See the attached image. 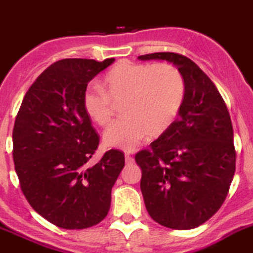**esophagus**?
<instances>
[{
	"label": "esophagus",
	"instance_id": "esophagus-1",
	"mask_svg": "<svg viewBox=\"0 0 253 253\" xmlns=\"http://www.w3.org/2000/svg\"><path fill=\"white\" fill-rule=\"evenodd\" d=\"M125 161H126V165H132L133 164V157L129 153H126L125 155Z\"/></svg>",
	"mask_w": 253,
	"mask_h": 253
}]
</instances>
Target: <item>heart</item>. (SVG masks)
<instances>
[{
  "instance_id": "b5f03b06",
  "label": "heart",
  "mask_w": 253,
  "mask_h": 253,
  "mask_svg": "<svg viewBox=\"0 0 253 253\" xmlns=\"http://www.w3.org/2000/svg\"><path fill=\"white\" fill-rule=\"evenodd\" d=\"M105 81L107 92L96 84L84 89L82 106L91 121L105 127L112 119L113 102L124 100V117L103 134L108 147L129 152L148 134H165L176 122L185 101V80L167 63L121 62L106 75Z\"/></svg>"
}]
</instances>
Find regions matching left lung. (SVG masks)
<instances>
[{"label": "left lung", "instance_id": "8db88e82", "mask_svg": "<svg viewBox=\"0 0 253 253\" xmlns=\"http://www.w3.org/2000/svg\"><path fill=\"white\" fill-rule=\"evenodd\" d=\"M138 60L173 63L185 80L178 119L134 160L151 218L172 230H191L218 211L230 190L236 169L230 113L213 82L186 56L156 52Z\"/></svg>", "mask_w": 253, "mask_h": 253}]
</instances>
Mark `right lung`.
Segmentation results:
<instances>
[{
	"label": "right lung",
	"mask_w": 253,
	"mask_h": 253,
	"mask_svg": "<svg viewBox=\"0 0 253 253\" xmlns=\"http://www.w3.org/2000/svg\"><path fill=\"white\" fill-rule=\"evenodd\" d=\"M115 58H66L43 71L26 92L12 132L13 162L31 207L66 230L97 225L125 155L110 150L92 166L100 136L82 106L88 82Z\"/></svg>",
	"instance_id": "obj_1"
}]
</instances>
